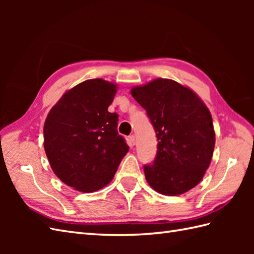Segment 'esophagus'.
Returning <instances> with one entry per match:
<instances>
[{
    "mask_svg": "<svg viewBox=\"0 0 254 254\" xmlns=\"http://www.w3.org/2000/svg\"><path fill=\"white\" fill-rule=\"evenodd\" d=\"M128 144H130V146H134V145H135V135L128 136Z\"/></svg>",
    "mask_w": 254,
    "mask_h": 254,
    "instance_id": "obj_1",
    "label": "esophagus"
}]
</instances>
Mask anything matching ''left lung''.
Listing matches in <instances>:
<instances>
[{"instance_id":"1","label":"left lung","mask_w":254,"mask_h":254,"mask_svg":"<svg viewBox=\"0 0 254 254\" xmlns=\"http://www.w3.org/2000/svg\"><path fill=\"white\" fill-rule=\"evenodd\" d=\"M157 136V154L145 165L148 185L164 195H179L197 186L212 160L215 132L210 112L190 88L157 78L131 89Z\"/></svg>"}]
</instances>
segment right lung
<instances>
[{
    "label": "right lung",
    "instance_id": "1",
    "mask_svg": "<svg viewBox=\"0 0 254 254\" xmlns=\"http://www.w3.org/2000/svg\"><path fill=\"white\" fill-rule=\"evenodd\" d=\"M116 93V84L85 80L66 91L46 119L44 145L51 168L75 190L106 187L128 152L117 130L119 116L108 111Z\"/></svg>",
    "mask_w": 254,
    "mask_h": 254
}]
</instances>
